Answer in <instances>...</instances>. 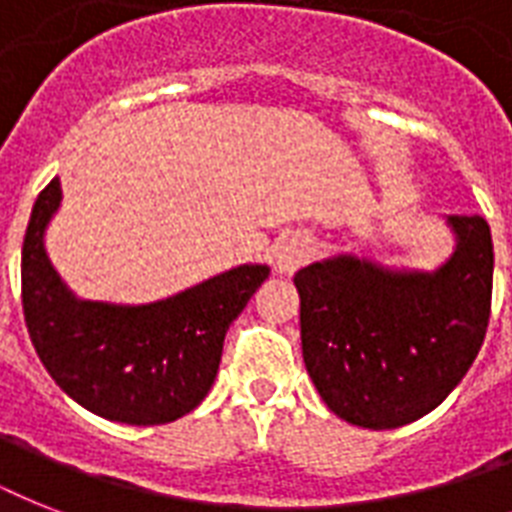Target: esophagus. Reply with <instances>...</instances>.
<instances>
[{
  "instance_id": "obj_1",
  "label": "esophagus",
  "mask_w": 512,
  "mask_h": 512,
  "mask_svg": "<svg viewBox=\"0 0 512 512\" xmlns=\"http://www.w3.org/2000/svg\"><path fill=\"white\" fill-rule=\"evenodd\" d=\"M313 239L308 233H289L276 247V268L279 273H295L313 255Z\"/></svg>"
}]
</instances>
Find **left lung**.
<instances>
[{
	"mask_svg": "<svg viewBox=\"0 0 512 512\" xmlns=\"http://www.w3.org/2000/svg\"><path fill=\"white\" fill-rule=\"evenodd\" d=\"M436 271L353 252L295 273L303 361L340 420L390 430L433 412L476 361L492 313L494 247L481 215H449Z\"/></svg>",
	"mask_w": 512,
	"mask_h": 512,
	"instance_id": "obj_1",
	"label": "left lung"
}]
</instances>
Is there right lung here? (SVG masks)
Instances as JSON below:
<instances>
[{
	"label": "right lung",
	"mask_w": 512,
	"mask_h": 512,
	"mask_svg": "<svg viewBox=\"0 0 512 512\" xmlns=\"http://www.w3.org/2000/svg\"><path fill=\"white\" fill-rule=\"evenodd\" d=\"M60 199V177H52L36 196L20 257L23 316L36 356L66 396L98 417L127 425L183 417L212 388L225 332L271 268L236 265L143 305L82 300L44 247Z\"/></svg>",
	"instance_id": "right-lung-1"
}]
</instances>
